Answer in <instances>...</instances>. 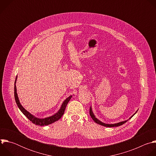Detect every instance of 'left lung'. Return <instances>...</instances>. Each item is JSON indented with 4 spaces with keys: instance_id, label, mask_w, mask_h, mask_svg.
<instances>
[{
    "instance_id": "1",
    "label": "left lung",
    "mask_w": 156,
    "mask_h": 156,
    "mask_svg": "<svg viewBox=\"0 0 156 156\" xmlns=\"http://www.w3.org/2000/svg\"><path fill=\"white\" fill-rule=\"evenodd\" d=\"M90 115H91V118L93 119V120L96 123H98V124H99V125H102V126H106V127H114V126H120V125H123V124L125 123L127 121H128V120H125V121H123V122H119V123H115V124H105V123H104L101 122V121H99V120H98V119L95 117L94 115L93 114V112H92V109H91V108H90ZM135 114H136V113H135ZM135 114H134V115H135ZM133 116H131V117L129 118V119H130Z\"/></svg>"
}]
</instances>
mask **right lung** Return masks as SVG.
Instances as JSON below:
<instances>
[{
    "label": "right lung",
    "mask_w": 156,
    "mask_h": 156,
    "mask_svg": "<svg viewBox=\"0 0 156 156\" xmlns=\"http://www.w3.org/2000/svg\"><path fill=\"white\" fill-rule=\"evenodd\" d=\"M16 81V80H15ZM16 82H15V83ZM14 96H15V99L16 101V103L18 107V108H20V110L21 111V112L23 113L33 123L36 125H39V126H45V125H48L49 124H51L57 120H58L63 115L64 112H65V110L66 108V105H67L68 102H69V101L70 100L71 98L72 97V96H69L67 99H66L65 100V101L63 102L62 107L60 108V109L59 110L58 112L57 113H56L55 115L48 117V118H45V119H37L35 117H34L33 115H31V114H30L28 111H27L22 106L18 100V98L17 96V93H16V86L15 84L14 86Z\"/></svg>",
    "instance_id": "add662e5"
}]
</instances>
